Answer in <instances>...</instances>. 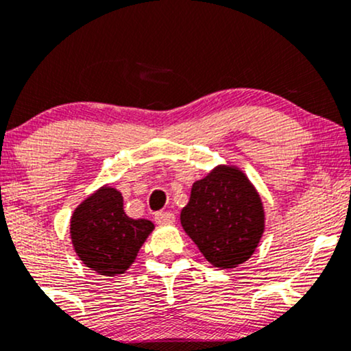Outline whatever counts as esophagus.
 <instances>
[{
  "mask_svg": "<svg viewBox=\"0 0 351 351\" xmlns=\"http://www.w3.org/2000/svg\"><path fill=\"white\" fill-rule=\"evenodd\" d=\"M155 221L158 224H173L175 223V215L170 211H160L155 215Z\"/></svg>",
  "mask_w": 351,
  "mask_h": 351,
  "instance_id": "esophagus-1",
  "label": "esophagus"
}]
</instances>
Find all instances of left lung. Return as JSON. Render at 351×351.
<instances>
[{"label":"left lung","mask_w":351,"mask_h":351,"mask_svg":"<svg viewBox=\"0 0 351 351\" xmlns=\"http://www.w3.org/2000/svg\"><path fill=\"white\" fill-rule=\"evenodd\" d=\"M180 219L208 263L219 269L245 263L265 229L261 195L234 165H217L196 180Z\"/></svg>","instance_id":"left-lung-1"}]
</instances>
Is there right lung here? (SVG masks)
<instances>
[{"instance_id":"obj_1","label":"right lung","mask_w":351,"mask_h":351,"mask_svg":"<svg viewBox=\"0 0 351 351\" xmlns=\"http://www.w3.org/2000/svg\"><path fill=\"white\" fill-rule=\"evenodd\" d=\"M153 229L152 221L125 215L122 193L110 184L88 195L71 216L75 254L90 271L108 277L123 274L135 263Z\"/></svg>"}]
</instances>
